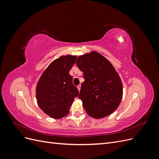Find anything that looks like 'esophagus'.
<instances>
[{
	"label": "esophagus",
	"instance_id": "34e87169",
	"mask_svg": "<svg viewBox=\"0 0 159 159\" xmlns=\"http://www.w3.org/2000/svg\"><path fill=\"white\" fill-rule=\"evenodd\" d=\"M77 88H78V91H80V89H81V85H79L77 86Z\"/></svg>",
	"mask_w": 159,
	"mask_h": 159
}]
</instances>
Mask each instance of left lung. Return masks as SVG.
<instances>
[{"instance_id":"left-lung-1","label":"left lung","mask_w":159,"mask_h":159,"mask_svg":"<svg viewBox=\"0 0 159 159\" xmlns=\"http://www.w3.org/2000/svg\"><path fill=\"white\" fill-rule=\"evenodd\" d=\"M76 64L84 72L79 98L90 117L102 119L117 109L123 98L122 81L111 63L96 51L78 57Z\"/></svg>"}]
</instances>
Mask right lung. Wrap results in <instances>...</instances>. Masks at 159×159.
<instances>
[{
    "label": "right lung",
    "instance_id": "1",
    "mask_svg": "<svg viewBox=\"0 0 159 159\" xmlns=\"http://www.w3.org/2000/svg\"><path fill=\"white\" fill-rule=\"evenodd\" d=\"M77 56H61L52 61L43 71L36 88L37 103L43 112L53 119L66 116L78 97L79 91L74 85L70 70Z\"/></svg>",
    "mask_w": 159,
    "mask_h": 159
}]
</instances>
